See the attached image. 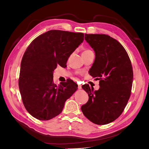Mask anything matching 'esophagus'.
<instances>
[{
	"label": "esophagus",
	"mask_w": 149,
	"mask_h": 149,
	"mask_svg": "<svg viewBox=\"0 0 149 149\" xmlns=\"http://www.w3.org/2000/svg\"><path fill=\"white\" fill-rule=\"evenodd\" d=\"M78 89H81V88H82V87H81V85H78Z\"/></svg>",
	"instance_id": "34e87169"
}]
</instances>
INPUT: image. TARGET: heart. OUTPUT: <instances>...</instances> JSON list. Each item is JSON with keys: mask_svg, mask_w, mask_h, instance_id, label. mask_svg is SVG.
Returning a JSON list of instances; mask_svg holds the SVG:
<instances>
[{"mask_svg": "<svg viewBox=\"0 0 149 149\" xmlns=\"http://www.w3.org/2000/svg\"><path fill=\"white\" fill-rule=\"evenodd\" d=\"M92 51L91 50H90V49H86V50H84V52H83V53H88V52H91Z\"/></svg>", "mask_w": 149, "mask_h": 149, "instance_id": "heart-1", "label": "heart"}]
</instances>
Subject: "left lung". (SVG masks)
Segmentation results:
<instances>
[{"label":"left lung","mask_w":149,"mask_h":149,"mask_svg":"<svg viewBox=\"0 0 149 149\" xmlns=\"http://www.w3.org/2000/svg\"><path fill=\"white\" fill-rule=\"evenodd\" d=\"M85 40L96 56L89 74L100 80V88L94 91L88 84L82 86L89 100L81 109L92 123L104 125L118 119L127 105L133 82L132 66L125 48L110 36L86 33Z\"/></svg>","instance_id":"obj_1"}]
</instances>
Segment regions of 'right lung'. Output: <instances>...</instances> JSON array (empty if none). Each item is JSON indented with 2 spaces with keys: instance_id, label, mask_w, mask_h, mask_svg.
Segmentation results:
<instances>
[{
  "instance_id": "obj_1",
  "label": "right lung",
  "mask_w": 149,
  "mask_h": 149,
  "mask_svg": "<svg viewBox=\"0 0 149 149\" xmlns=\"http://www.w3.org/2000/svg\"><path fill=\"white\" fill-rule=\"evenodd\" d=\"M83 33L52 30L39 35L22 57L19 86L25 109L35 118L48 120L60 114L77 90L71 79L57 86L53 71L66 66L68 58L84 40Z\"/></svg>"
}]
</instances>
